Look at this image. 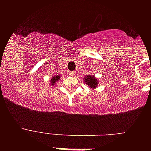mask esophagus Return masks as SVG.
I'll list each match as a JSON object with an SVG mask.
<instances>
[{"mask_svg":"<svg viewBox=\"0 0 151 151\" xmlns=\"http://www.w3.org/2000/svg\"><path fill=\"white\" fill-rule=\"evenodd\" d=\"M70 76H75L76 75V72H75V71H72V72H70Z\"/></svg>","mask_w":151,"mask_h":151,"instance_id":"obj_1","label":"esophagus"}]
</instances>
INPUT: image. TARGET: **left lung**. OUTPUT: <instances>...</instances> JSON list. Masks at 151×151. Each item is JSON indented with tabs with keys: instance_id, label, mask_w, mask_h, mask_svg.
Masks as SVG:
<instances>
[{
	"instance_id": "left-lung-1",
	"label": "left lung",
	"mask_w": 151,
	"mask_h": 151,
	"mask_svg": "<svg viewBox=\"0 0 151 151\" xmlns=\"http://www.w3.org/2000/svg\"><path fill=\"white\" fill-rule=\"evenodd\" d=\"M84 81L91 89H95L96 88H97L99 83L98 79L92 74L85 76V78H84Z\"/></svg>"
}]
</instances>
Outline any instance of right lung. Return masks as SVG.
<instances>
[{"mask_svg": "<svg viewBox=\"0 0 151 151\" xmlns=\"http://www.w3.org/2000/svg\"><path fill=\"white\" fill-rule=\"evenodd\" d=\"M60 78H61V75H59V74L52 76L50 80V85H52V86H53L54 85H55V83H56L57 81H59Z\"/></svg>", "mask_w": 151, "mask_h": 151, "instance_id": "1", "label": "right lung"}]
</instances>
